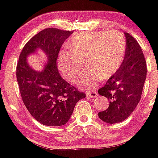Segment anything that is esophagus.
<instances>
[{"label":"esophagus","mask_w":158,"mask_h":158,"mask_svg":"<svg viewBox=\"0 0 158 158\" xmlns=\"http://www.w3.org/2000/svg\"><path fill=\"white\" fill-rule=\"evenodd\" d=\"M98 95L96 92H86V96L89 98H95Z\"/></svg>","instance_id":"34e87169"}]
</instances>
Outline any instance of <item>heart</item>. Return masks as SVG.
Instances as JSON below:
<instances>
[{"label":"heart","mask_w":158,"mask_h":158,"mask_svg":"<svg viewBox=\"0 0 158 158\" xmlns=\"http://www.w3.org/2000/svg\"><path fill=\"white\" fill-rule=\"evenodd\" d=\"M70 50L59 55V68L66 79L76 82L79 79L83 62L87 69L80 77V85L93 89L97 82L107 79L118 70L125 56L126 44L118 31L82 32L69 39Z\"/></svg>","instance_id":"1"}]
</instances>
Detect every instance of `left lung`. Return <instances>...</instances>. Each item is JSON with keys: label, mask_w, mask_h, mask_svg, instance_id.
<instances>
[{"label": "left lung", "mask_w": 158, "mask_h": 158, "mask_svg": "<svg viewBox=\"0 0 158 158\" xmlns=\"http://www.w3.org/2000/svg\"><path fill=\"white\" fill-rule=\"evenodd\" d=\"M125 58L118 70L109 78L100 95L106 97L109 106L98 112V117L108 124L123 122L139 103L147 75V65L142 49L136 40L128 33Z\"/></svg>", "instance_id": "obj_1"}]
</instances>
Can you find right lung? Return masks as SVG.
<instances>
[{"label": "right lung", "instance_id": "right-lung-1", "mask_svg": "<svg viewBox=\"0 0 158 158\" xmlns=\"http://www.w3.org/2000/svg\"><path fill=\"white\" fill-rule=\"evenodd\" d=\"M73 31L47 28L26 44L19 57L17 79L22 100L36 121L47 126H61L69 120L76 103L85 97L60 76L56 60L62 45ZM41 49L48 61L44 70H33L26 58Z\"/></svg>", "mask_w": 158, "mask_h": 158}]
</instances>
